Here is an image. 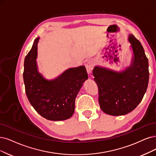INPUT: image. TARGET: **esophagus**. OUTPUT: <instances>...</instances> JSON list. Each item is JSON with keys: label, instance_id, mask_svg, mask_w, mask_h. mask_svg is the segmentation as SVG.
<instances>
[{"label": "esophagus", "instance_id": "obj_1", "mask_svg": "<svg viewBox=\"0 0 156 156\" xmlns=\"http://www.w3.org/2000/svg\"><path fill=\"white\" fill-rule=\"evenodd\" d=\"M85 66L87 69V72L90 74L93 71V69L94 67V62L92 60H87L85 62Z\"/></svg>", "mask_w": 156, "mask_h": 156}]
</instances>
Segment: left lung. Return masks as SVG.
<instances>
[{
  "label": "left lung",
  "mask_w": 156,
  "mask_h": 156,
  "mask_svg": "<svg viewBox=\"0 0 156 156\" xmlns=\"http://www.w3.org/2000/svg\"><path fill=\"white\" fill-rule=\"evenodd\" d=\"M134 52L131 65L116 73L100 67L93 71L101 110L112 116H121L134 110L146 93L149 80L148 60L140 42L130 34Z\"/></svg>",
  "instance_id": "8db88e82"
}]
</instances>
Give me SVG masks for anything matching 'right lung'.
I'll list each match as a JSON object with an SVG mask.
<instances>
[{
	"mask_svg": "<svg viewBox=\"0 0 156 156\" xmlns=\"http://www.w3.org/2000/svg\"><path fill=\"white\" fill-rule=\"evenodd\" d=\"M24 60L23 78L27 98L40 116L52 121L69 119L74 111L75 99L83 83L88 78L84 66L69 69L55 80L48 81L38 73L37 67V44Z\"/></svg>",
	"mask_w": 156,
	"mask_h": 156,
	"instance_id": "1",
	"label": "right lung"
}]
</instances>
